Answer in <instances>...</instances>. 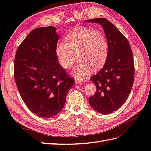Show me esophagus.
Wrapping results in <instances>:
<instances>
[{"label": "esophagus", "instance_id": "34e87169", "mask_svg": "<svg viewBox=\"0 0 151 151\" xmlns=\"http://www.w3.org/2000/svg\"><path fill=\"white\" fill-rule=\"evenodd\" d=\"M84 81H85L84 79H83V78H77V77L75 78V82L76 83H81V82H84Z\"/></svg>", "mask_w": 151, "mask_h": 151}]
</instances>
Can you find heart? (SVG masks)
<instances>
[{
  "instance_id": "1",
  "label": "heart",
  "mask_w": 151,
  "mask_h": 151,
  "mask_svg": "<svg viewBox=\"0 0 151 151\" xmlns=\"http://www.w3.org/2000/svg\"><path fill=\"white\" fill-rule=\"evenodd\" d=\"M65 42L57 43V56L62 67L67 69L74 64L77 54L80 60L71 71L77 78L88 75L92 68L100 69L106 63L109 45L103 33L79 27L66 36Z\"/></svg>"
}]
</instances>
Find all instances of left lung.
I'll list each match as a JSON object with an SVG mask.
<instances>
[{
  "instance_id": "1",
  "label": "left lung",
  "mask_w": 151,
  "mask_h": 151,
  "mask_svg": "<svg viewBox=\"0 0 151 151\" xmlns=\"http://www.w3.org/2000/svg\"><path fill=\"white\" fill-rule=\"evenodd\" d=\"M85 22L101 24L108 42L106 62L90 79L96 93L89 98L96 111L108 115L121 107L130 94L134 81L133 53L127 38L109 21L99 17Z\"/></svg>"
}]
</instances>
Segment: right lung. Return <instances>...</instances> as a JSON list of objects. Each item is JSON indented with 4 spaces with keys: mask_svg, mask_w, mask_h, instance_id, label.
<instances>
[{
    "mask_svg": "<svg viewBox=\"0 0 151 151\" xmlns=\"http://www.w3.org/2000/svg\"><path fill=\"white\" fill-rule=\"evenodd\" d=\"M56 30L48 26L31 31L18 47L14 60V79L21 96L29 110L42 118L62 111L74 84L58 62Z\"/></svg>",
    "mask_w": 151,
    "mask_h": 151,
    "instance_id": "add662e5",
    "label": "right lung"
}]
</instances>
